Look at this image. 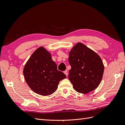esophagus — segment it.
I'll return each instance as SVG.
<instances>
[{
    "label": "esophagus",
    "mask_w": 125,
    "mask_h": 125,
    "mask_svg": "<svg viewBox=\"0 0 125 125\" xmlns=\"http://www.w3.org/2000/svg\"><path fill=\"white\" fill-rule=\"evenodd\" d=\"M63 73L66 74V76H67V75H68V72H67V70H65V71H63Z\"/></svg>",
    "instance_id": "esophagus-1"
}]
</instances>
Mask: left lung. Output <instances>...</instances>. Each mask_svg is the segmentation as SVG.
I'll return each instance as SVG.
<instances>
[{
  "label": "left lung",
  "mask_w": 125,
  "mask_h": 125,
  "mask_svg": "<svg viewBox=\"0 0 125 125\" xmlns=\"http://www.w3.org/2000/svg\"><path fill=\"white\" fill-rule=\"evenodd\" d=\"M68 59L71 67L68 78L76 91L88 93L99 85L104 67L95 52L78 43L69 52Z\"/></svg>",
  "instance_id": "1"
}]
</instances>
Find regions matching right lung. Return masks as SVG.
<instances>
[{
  "label": "right lung",
  "instance_id": "right-lung-1",
  "mask_svg": "<svg viewBox=\"0 0 125 125\" xmlns=\"http://www.w3.org/2000/svg\"><path fill=\"white\" fill-rule=\"evenodd\" d=\"M25 81L34 92L47 96L54 93L60 80L66 78L58 71L51 54L43 47L33 52L23 69Z\"/></svg>",
  "mask_w": 125,
  "mask_h": 125
}]
</instances>
